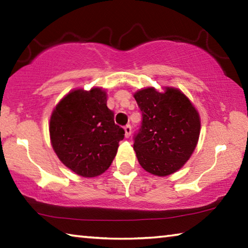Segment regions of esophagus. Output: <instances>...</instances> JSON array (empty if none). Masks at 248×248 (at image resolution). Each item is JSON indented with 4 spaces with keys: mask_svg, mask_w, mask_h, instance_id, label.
<instances>
[{
    "mask_svg": "<svg viewBox=\"0 0 248 248\" xmlns=\"http://www.w3.org/2000/svg\"><path fill=\"white\" fill-rule=\"evenodd\" d=\"M130 136H131V125L127 124L124 127V137L125 138H130Z\"/></svg>",
    "mask_w": 248,
    "mask_h": 248,
    "instance_id": "obj_1",
    "label": "esophagus"
}]
</instances>
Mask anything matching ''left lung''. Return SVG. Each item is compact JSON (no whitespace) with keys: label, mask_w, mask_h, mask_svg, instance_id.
<instances>
[{"label":"left lung","mask_w":248,"mask_h":248,"mask_svg":"<svg viewBox=\"0 0 248 248\" xmlns=\"http://www.w3.org/2000/svg\"><path fill=\"white\" fill-rule=\"evenodd\" d=\"M142 123L133 149L142 169L169 176L182 169L194 152L200 134V117L182 91L146 87L134 93Z\"/></svg>","instance_id":"left-lung-1"}]
</instances>
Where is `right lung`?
Listing matches in <instances>:
<instances>
[{
  "label": "right lung",
  "instance_id": "obj_1",
  "mask_svg": "<svg viewBox=\"0 0 248 248\" xmlns=\"http://www.w3.org/2000/svg\"><path fill=\"white\" fill-rule=\"evenodd\" d=\"M50 141L59 159L82 177H96L111 165L124 130L115 124L100 87L78 89L66 94L53 109Z\"/></svg>",
  "mask_w": 248,
  "mask_h": 248
}]
</instances>
